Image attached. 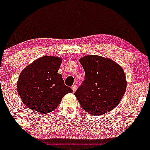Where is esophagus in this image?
<instances>
[{"label": "esophagus", "instance_id": "34e87169", "mask_svg": "<svg viewBox=\"0 0 150 150\" xmlns=\"http://www.w3.org/2000/svg\"><path fill=\"white\" fill-rule=\"evenodd\" d=\"M71 88H72V89H73V92H75L77 89L76 84H73V85L71 86Z\"/></svg>", "mask_w": 150, "mask_h": 150}]
</instances>
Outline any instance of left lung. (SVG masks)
<instances>
[{"instance_id":"left-lung-1","label":"left lung","mask_w":150,"mask_h":150,"mask_svg":"<svg viewBox=\"0 0 150 150\" xmlns=\"http://www.w3.org/2000/svg\"><path fill=\"white\" fill-rule=\"evenodd\" d=\"M79 62L85 77L74 95L83 109L96 116L113 110L124 95L127 84L121 66L95 55L84 56Z\"/></svg>"}]
</instances>
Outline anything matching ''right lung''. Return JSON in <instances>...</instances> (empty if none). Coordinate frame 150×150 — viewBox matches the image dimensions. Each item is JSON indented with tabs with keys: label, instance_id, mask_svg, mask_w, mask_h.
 Instances as JSON below:
<instances>
[{
	"label": "right lung",
	"instance_id": "1",
	"mask_svg": "<svg viewBox=\"0 0 150 150\" xmlns=\"http://www.w3.org/2000/svg\"><path fill=\"white\" fill-rule=\"evenodd\" d=\"M61 63L62 58L47 55L35 60L21 71L17 92L29 109L49 113L59 105L64 95L73 92L58 73Z\"/></svg>",
	"mask_w": 150,
	"mask_h": 150
}]
</instances>
